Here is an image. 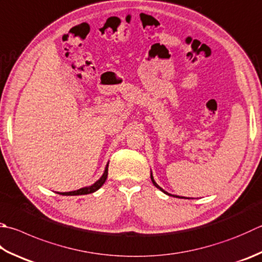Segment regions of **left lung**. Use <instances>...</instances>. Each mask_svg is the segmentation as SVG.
Segmentation results:
<instances>
[{
    "instance_id": "left-lung-1",
    "label": "left lung",
    "mask_w": 262,
    "mask_h": 262,
    "mask_svg": "<svg viewBox=\"0 0 262 262\" xmlns=\"http://www.w3.org/2000/svg\"><path fill=\"white\" fill-rule=\"evenodd\" d=\"M150 179H151V182H152V185H154L155 187H156V188H159L161 191H163V192H164V194H166V195H169V196H173V197H179V199H185V197H180V196H177V195H171V194H169V192H167V191H165L164 189H163V188H161V187L159 186V185H157L156 184V182H155V180H154V178H152V174L150 173Z\"/></svg>"
}]
</instances>
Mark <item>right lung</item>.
<instances>
[{
	"mask_svg": "<svg viewBox=\"0 0 262 262\" xmlns=\"http://www.w3.org/2000/svg\"><path fill=\"white\" fill-rule=\"evenodd\" d=\"M107 176H108V164L106 165L105 171H103V173H102V176L100 177V179L97 180L93 185L88 186V187H83V188H80V189L74 190V191L58 192V194L65 195V196H75V195H86V194H91V192L97 191L103 184H105V181H106V179H107Z\"/></svg>",
	"mask_w": 262,
	"mask_h": 262,
	"instance_id": "obj_1",
	"label": "right lung"
}]
</instances>
